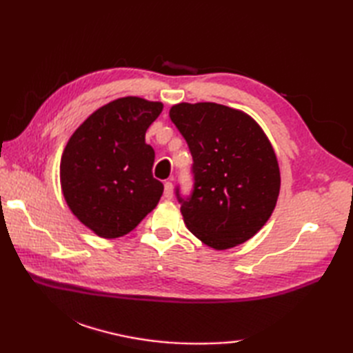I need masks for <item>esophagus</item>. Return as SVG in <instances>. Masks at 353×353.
Returning <instances> with one entry per match:
<instances>
[{"instance_id":"esophagus-1","label":"esophagus","mask_w":353,"mask_h":353,"mask_svg":"<svg viewBox=\"0 0 353 353\" xmlns=\"http://www.w3.org/2000/svg\"><path fill=\"white\" fill-rule=\"evenodd\" d=\"M163 197L167 200L172 199V183L171 182H165V185H163Z\"/></svg>"}]
</instances>
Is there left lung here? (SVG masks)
Instances as JSON below:
<instances>
[{"label": "left lung", "mask_w": 353, "mask_h": 353, "mask_svg": "<svg viewBox=\"0 0 353 353\" xmlns=\"http://www.w3.org/2000/svg\"><path fill=\"white\" fill-rule=\"evenodd\" d=\"M171 121L192 154L194 191L181 212L186 228L215 250L245 243L272 216L281 171L272 142L245 112L216 103H179Z\"/></svg>", "instance_id": "1"}]
</instances>
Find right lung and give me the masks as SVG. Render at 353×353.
Wrapping results in <instances>:
<instances>
[{
    "label": "right lung",
    "instance_id": "1",
    "mask_svg": "<svg viewBox=\"0 0 353 353\" xmlns=\"http://www.w3.org/2000/svg\"><path fill=\"white\" fill-rule=\"evenodd\" d=\"M163 104L123 97L89 115L71 134L61 159V185L71 212L95 235L129 234L159 203L154 150L145 132Z\"/></svg>",
    "mask_w": 353,
    "mask_h": 353
}]
</instances>
